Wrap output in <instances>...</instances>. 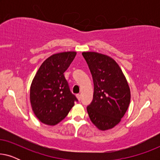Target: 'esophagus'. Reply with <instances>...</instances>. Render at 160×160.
Wrapping results in <instances>:
<instances>
[{"mask_svg": "<svg viewBox=\"0 0 160 160\" xmlns=\"http://www.w3.org/2000/svg\"><path fill=\"white\" fill-rule=\"evenodd\" d=\"M76 98H77V99L78 100H81V95H79V94H77V95H76Z\"/></svg>", "mask_w": 160, "mask_h": 160, "instance_id": "1", "label": "esophagus"}]
</instances>
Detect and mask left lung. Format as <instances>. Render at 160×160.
Instances as JSON below:
<instances>
[{"label": "left lung", "mask_w": 160, "mask_h": 160, "mask_svg": "<svg viewBox=\"0 0 160 160\" xmlns=\"http://www.w3.org/2000/svg\"><path fill=\"white\" fill-rule=\"evenodd\" d=\"M94 82L93 100L87 106L89 119L100 130L121 122L130 102V89L122 69L113 58L95 52H84Z\"/></svg>", "instance_id": "8db88e82"}]
</instances>
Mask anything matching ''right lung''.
Returning <instances> with one entry per match:
<instances>
[{
    "label": "right lung",
    "mask_w": 160,
    "mask_h": 160,
    "mask_svg": "<svg viewBox=\"0 0 160 160\" xmlns=\"http://www.w3.org/2000/svg\"><path fill=\"white\" fill-rule=\"evenodd\" d=\"M76 55V52L52 54L41 64L32 79L30 104L34 114L43 124H58L77 101L64 76Z\"/></svg>",
    "instance_id": "obj_1"
}]
</instances>
